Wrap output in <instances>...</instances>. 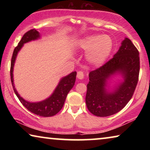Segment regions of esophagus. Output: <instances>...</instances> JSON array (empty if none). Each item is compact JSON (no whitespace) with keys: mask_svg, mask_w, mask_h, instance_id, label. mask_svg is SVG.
Here are the masks:
<instances>
[{"mask_svg":"<svg viewBox=\"0 0 150 150\" xmlns=\"http://www.w3.org/2000/svg\"><path fill=\"white\" fill-rule=\"evenodd\" d=\"M77 77L79 79H83L84 77H85V74H84L83 71H79L77 73Z\"/></svg>","mask_w":150,"mask_h":150,"instance_id":"esophagus-1","label":"esophagus"}]
</instances>
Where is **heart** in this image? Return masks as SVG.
I'll return each instance as SVG.
<instances>
[{
	"label": "heart",
	"mask_w": 150,
	"mask_h": 150,
	"mask_svg": "<svg viewBox=\"0 0 150 150\" xmlns=\"http://www.w3.org/2000/svg\"><path fill=\"white\" fill-rule=\"evenodd\" d=\"M113 42L106 35H93L80 41L79 48L87 52V58L94 65H100L107 59L111 52Z\"/></svg>",
	"instance_id": "1"
}]
</instances>
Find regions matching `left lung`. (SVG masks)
I'll return each instance as SVG.
<instances>
[{"label": "left lung", "instance_id": "8db88e82", "mask_svg": "<svg viewBox=\"0 0 150 150\" xmlns=\"http://www.w3.org/2000/svg\"><path fill=\"white\" fill-rule=\"evenodd\" d=\"M139 52L132 42L126 38L112 59L90 71L85 101L88 110L94 115L107 117L120 111L132 98L139 81ZM120 72L125 81L112 93L105 87L110 75Z\"/></svg>", "mask_w": 150, "mask_h": 150}]
</instances>
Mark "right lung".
<instances>
[{"mask_svg": "<svg viewBox=\"0 0 150 150\" xmlns=\"http://www.w3.org/2000/svg\"><path fill=\"white\" fill-rule=\"evenodd\" d=\"M38 38H40V33L38 30L35 29L28 30L24 34L21 40L18 43V46L14 49L11 61V68H10L11 81L16 95L17 96L18 99L24 107H26L29 111L37 115H40L41 117H51L58 113L63 106L67 93L74 85L76 76V71H73L69 75L63 78L59 82V85H57L56 89L53 92L52 96L44 101L40 102H29L26 101L22 97H20L16 91L13 84V70L14 63H15L18 52L23 46L24 44L31 40H37Z\"/></svg>", "mask_w": 150, "mask_h": 150, "instance_id": "1", "label": "right lung"}]
</instances>
